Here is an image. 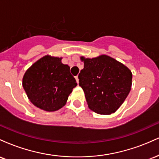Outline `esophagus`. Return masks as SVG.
Returning <instances> with one entry per match:
<instances>
[{
	"label": "esophagus",
	"mask_w": 159,
	"mask_h": 159,
	"mask_svg": "<svg viewBox=\"0 0 159 159\" xmlns=\"http://www.w3.org/2000/svg\"><path fill=\"white\" fill-rule=\"evenodd\" d=\"M75 79H76V81H77V83L78 84L79 83V79H78V75L75 77Z\"/></svg>",
	"instance_id": "esophagus-1"
}]
</instances>
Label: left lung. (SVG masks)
Masks as SVG:
<instances>
[{
  "mask_svg": "<svg viewBox=\"0 0 159 159\" xmlns=\"http://www.w3.org/2000/svg\"><path fill=\"white\" fill-rule=\"evenodd\" d=\"M84 69L78 75L90 110L99 114L114 113L129 95L132 74L128 67L107 55L95 58L81 57Z\"/></svg>",
  "mask_w": 159,
  "mask_h": 159,
  "instance_id": "8db88e82",
  "label": "left lung"
}]
</instances>
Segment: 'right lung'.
<instances>
[{
	"label": "right lung",
	"instance_id": "obj_1",
	"mask_svg": "<svg viewBox=\"0 0 159 159\" xmlns=\"http://www.w3.org/2000/svg\"><path fill=\"white\" fill-rule=\"evenodd\" d=\"M61 60L46 55L34 63L24 75L22 85L27 97L42 110H59L77 86L69 72L70 67L62 63Z\"/></svg>",
	"mask_w": 159,
	"mask_h": 159
}]
</instances>
